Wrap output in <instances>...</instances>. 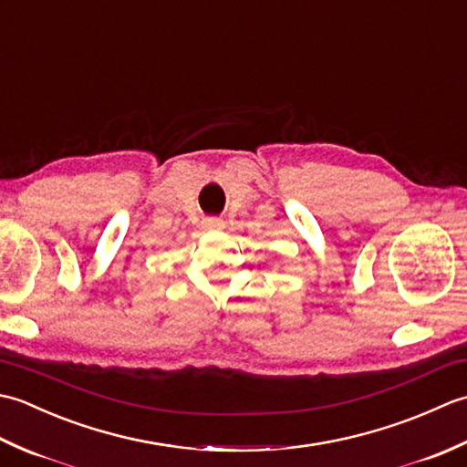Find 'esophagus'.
<instances>
[{"instance_id": "1", "label": "esophagus", "mask_w": 467, "mask_h": 467, "mask_svg": "<svg viewBox=\"0 0 467 467\" xmlns=\"http://www.w3.org/2000/svg\"><path fill=\"white\" fill-rule=\"evenodd\" d=\"M202 228H204V231H223L224 223L221 221V218H216V216H208V218H204V221H202Z\"/></svg>"}]
</instances>
